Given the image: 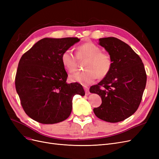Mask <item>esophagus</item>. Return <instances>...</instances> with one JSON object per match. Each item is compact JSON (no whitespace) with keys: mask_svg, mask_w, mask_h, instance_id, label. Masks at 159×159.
<instances>
[{"mask_svg":"<svg viewBox=\"0 0 159 159\" xmlns=\"http://www.w3.org/2000/svg\"><path fill=\"white\" fill-rule=\"evenodd\" d=\"M84 89H85V95H88L90 94L88 87H87V86H84Z\"/></svg>","mask_w":159,"mask_h":159,"instance_id":"34e87169","label":"esophagus"}]
</instances>
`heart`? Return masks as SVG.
I'll use <instances>...</instances> for the list:
<instances>
[{
  "label": "heart",
  "mask_w": 159,
  "mask_h": 159,
  "mask_svg": "<svg viewBox=\"0 0 159 159\" xmlns=\"http://www.w3.org/2000/svg\"><path fill=\"white\" fill-rule=\"evenodd\" d=\"M78 59L79 60L86 59L84 64L85 70L70 76L72 82H78L82 85H89L97 79L105 78L112 68L113 61L107 53L102 52V49L92 42H88L78 47L76 56L71 50H67L61 56V64L69 73H74L77 70Z\"/></svg>",
  "instance_id": "1"
}]
</instances>
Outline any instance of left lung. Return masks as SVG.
Instances as JSON below:
<instances>
[{
  "label": "left lung",
  "instance_id": "obj_1",
  "mask_svg": "<svg viewBox=\"0 0 159 159\" xmlns=\"http://www.w3.org/2000/svg\"><path fill=\"white\" fill-rule=\"evenodd\" d=\"M99 41L113 64L109 74L90 88V92L98 94L102 101L93 112L105 121L117 123L137 110L145 89L146 71L141 57L126 43L114 37L99 38Z\"/></svg>",
  "mask_w": 159,
  "mask_h": 159
}]
</instances>
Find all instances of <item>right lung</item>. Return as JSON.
I'll return each mask as SVG.
<instances>
[{"label": "right lung", "instance_id": "obj_1", "mask_svg": "<svg viewBox=\"0 0 159 159\" xmlns=\"http://www.w3.org/2000/svg\"><path fill=\"white\" fill-rule=\"evenodd\" d=\"M80 40L45 38L21 57L16 89L24 111L34 121L42 124L64 121L71 114L74 96L85 95L81 84H67L68 74L61 61L63 52Z\"/></svg>", "mask_w": 159, "mask_h": 159}]
</instances>
